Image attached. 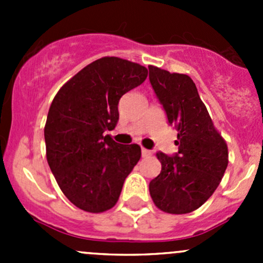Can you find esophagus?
<instances>
[{
  "mask_svg": "<svg viewBox=\"0 0 263 263\" xmlns=\"http://www.w3.org/2000/svg\"><path fill=\"white\" fill-rule=\"evenodd\" d=\"M141 154H142V158H148V156L151 155V151L147 150V148H142Z\"/></svg>",
  "mask_w": 263,
  "mask_h": 263,
  "instance_id": "34e87169",
  "label": "esophagus"
}]
</instances>
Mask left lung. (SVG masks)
<instances>
[{
	"label": "left lung",
	"mask_w": 263,
	"mask_h": 263,
	"mask_svg": "<svg viewBox=\"0 0 263 263\" xmlns=\"http://www.w3.org/2000/svg\"><path fill=\"white\" fill-rule=\"evenodd\" d=\"M148 79L169 124L178 131V153H156L161 172L148 184L150 196L164 213H192L211 197L224 176L227 142L190 76L148 66Z\"/></svg>",
	"instance_id": "8db88e82"
}]
</instances>
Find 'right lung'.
<instances>
[{"label": "right lung", "instance_id": "1", "mask_svg": "<svg viewBox=\"0 0 263 263\" xmlns=\"http://www.w3.org/2000/svg\"><path fill=\"white\" fill-rule=\"evenodd\" d=\"M146 78V67L139 63L103 57L55 94L44 127L47 160L61 191L76 208L103 213L118 201L141 147L119 145L104 134L117 126L122 95Z\"/></svg>", "mask_w": 263, "mask_h": 263}]
</instances>
